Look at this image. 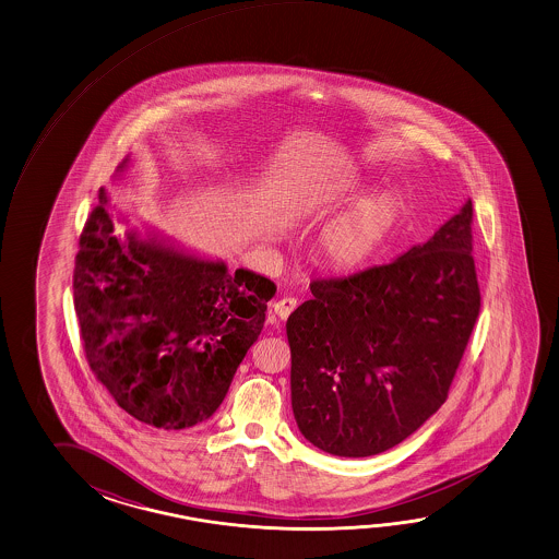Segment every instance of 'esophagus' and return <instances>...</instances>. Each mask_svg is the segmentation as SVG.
Here are the masks:
<instances>
[{"label":"esophagus","mask_w":559,"mask_h":559,"mask_svg":"<svg viewBox=\"0 0 559 559\" xmlns=\"http://www.w3.org/2000/svg\"><path fill=\"white\" fill-rule=\"evenodd\" d=\"M295 307H297V299L295 297H284V299H280V301H275L272 305L275 316L280 317L282 321H285L287 317L294 313Z\"/></svg>","instance_id":"esophagus-1"}]
</instances>
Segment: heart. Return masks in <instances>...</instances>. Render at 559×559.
I'll use <instances>...</instances> for the list:
<instances>
[{
	"label": "heart",
	"mask_w": 559,
	"mask_h": 559,
	"mask_svg": "<svg viewBox=\"0 0 559 559\" xmlns=\"http://www.w3.org/2000/svg\"><path fill=\"white\" fill-rule=\"evenodd\" d=\"M360 183L345 181L333 187L323 201L355 197ZM402 203L394 193H376L360 199L346 213L336 216L319 234V258L331 270H356L368 262L394 230Z\"/></svg>",
	"instance_id": "heart-1"
}]
</instances>
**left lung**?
<instances>
[{
  "label": "left lung",
  "instance_id": "8db88e82",
  "mask_svg": "<svg viewBox=\"0 0 559 559\" xmlns=\"http://www.w3.org/2000/svg\"><path fill=\"white\" fill-rule=\"evenodd\" d=\"M473 203L384 265L317 280L287 319L292 407L309 443L370 457L443 406L480 309Z\"/></svg>",
  "mask_w": 559,
  "mask_h": 559
}]
</instances>
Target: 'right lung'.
Instances as JSON below:
<instances>
[{
	"label": "right lung",
	"instance_id": "obj_1",
	"mask_svg": "<svg viewBox=\"0 0 559 559\" xmlns=\"http://www.w3.org/2000/svg\"><path fill=\"white\" fill-rule=\"evenodd\" d=\"M126 157L114 173L122 179ZM100 204L81 234L74 311L92 372L145 426L185 429L223 404L236 368L264 329L275 284L234 274Z\"/></svg>",
	"mask_w": 559,
	"mask_h": 559
}]
</instances>
